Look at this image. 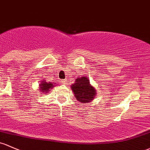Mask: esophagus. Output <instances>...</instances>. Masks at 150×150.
Masks as SVG:
<instances>
[{
  "label": "esophagus",
  "mask_w": 150,
  "mask_h": 150,
  "mask_svg": "<svg viewBox=\"0 0 150 150\" xmlns=\"http://www.w3.org/2000/svg\"><path fill=\"white\" fill-rule=\"evenodd\" d=\"M62 83L63 84H67V80H62Z\"/></svg>",
  "instance_id": "34e87169"
}]
</instances>
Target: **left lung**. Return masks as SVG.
<instances>
[{
  "mask_svg": "<svg viewBox=\"0 0 150 150\" xmlns=\"http://www.w3.org/2000/svg\"><path fill=\"white\" fill-rule=\"evenodd\" d=\"M71 88L76 100L79 101L82 104L89 102L94 99L96 90L90 85L89 80L86 77L77 78Z\"/></svg>",
  "mask_w": 150,
  "mask_h": 150,
  "instance_id": "8db88e82",
  "label": "left lung"
}]
</instances>
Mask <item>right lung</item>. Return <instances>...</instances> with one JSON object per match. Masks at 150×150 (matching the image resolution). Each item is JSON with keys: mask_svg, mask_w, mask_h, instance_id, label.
<instances>
[{"mask_svg": "<svg viewBox=\"0 0 150 150\" xmlns=\"http://www.w3.org/2000/svg\"><path fill=\"white\" fill-rule=\"evenodd\" d=\"M54 85L53 83H51V82H46V81H42V83H41L40 86H41V92H45L47 93L49 91L50 88H52L54 87Z\"/></svg>", "mask_w": 150, "mask_h": 150, "instance_id": "right-lung-1", "label": "right lung"}]
</instances>
